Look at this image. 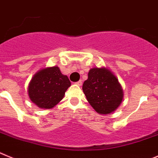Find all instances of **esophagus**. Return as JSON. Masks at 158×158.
I'll return each instance as SVG.
<instances>
[{
  "instance_id": "1",
  "label": "esophagus",
  "mask_w": 158,
  "mask_h": 158,
  "mask_svg": "<svg viewBox=\"0 0 158 158\" xmlns=\"http://www.w3.org/2000/svg\"><path fill=\"white\" fill-rule=\"evenodd\" d=\"M76 84L78 85V86H82V80H79L78 82H76Z\"/></svg>"
}]
</instances>
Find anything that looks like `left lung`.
<instances>
[{"label":"left lung","instance_id":"8db88e82","mask_svg":"<svg viewBox=\"0 0 158 158\" xmlns=\"http://www.w3.org/2000/svg\"><path fill=\"white\" fill-rule=\"evenodd\" d=\"M82 90L89 105L99 114H110L123 101V91L114 74L107 68H93L83 82Z\"/></svg>","mask_w":158,"mask_h":158}]
</instances>
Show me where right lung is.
<instances>
[{
    "mask_svg": "<svg viewBox=\"0 0 158 158\" xmlns=\"http://www.w3.org/2000/svg\"><path fill=\"white\" fill-rule=\"evenodd\" d=\"M70 86L68 76L57 66L47 67L34 75L28 86V95L38 107L50 109L64 98Z\"/></svg>",
    "mask_w": 158,
    "mask_h": 158,
    "instance_id": "add662e5",
    "label": "right lung"
}]
</instances>
